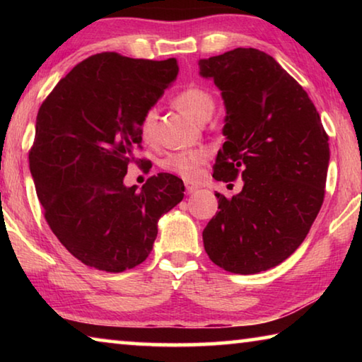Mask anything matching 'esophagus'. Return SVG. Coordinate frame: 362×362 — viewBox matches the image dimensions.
<instances>
[{
    "label": "esophagus",
    "mask_w": 362,
    "mask_h": 362,
    "mask_svg": "<svg viewBox=\"0 0 362 362\" xmlns=\"http://www.w3.org/2000/svg\"><path fill=\"white\" fill-rule=\"evenodd\" d=\"M185 188H187V193H188V194H193V193L196 192V189H198V187L193 185V183H189V182L185 183Z\"/></svg>",
    "instance_id": "esophagus-1"
}]
</instances>
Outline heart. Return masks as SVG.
I'll return each mask as SVG.
<instances>
[{
    "instance_id": "heart-1",
    "label": "heart",
    "mask_w": 362,
    "mask_h": 362,
    "mask_svg": "<svg viewBox=\"0 0 362 362\" xmlns=\"http://www.w3.org/2000/svg\"><path fill=\"white\" fill-rule=\"evenodd\" d=\"M175 107L185 113L188 118L194 121H201L207 113L214 112V99L209 93L201 88H187L175 95ZM156 110L151 108L146 112L142 121V136L145 140H151L155 137L156 127ZM207 151L206 150H192V151H179L173 153L164 161V168L170 173H175L183 179L193 180L201 173V166L206 163Z\"/></svg>"
}]
</instances>
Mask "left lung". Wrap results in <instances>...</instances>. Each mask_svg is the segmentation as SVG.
Listing matches in <instances>:
<instances>
[{
  "label": "left lung",
  "instance_id": "1",
  "mask_svg": "<svg viewBox=\"0 0 362 362\" xmlns=\"http://www.w3.org/2000/svg\"><path fill=\"white\" fill-rule=\"evenodd\" d=\"M225 105V144L214 179L241 175L203 231L209 259L236 274L279 265L303 243L324 199L329 137L302 86L268 54L236 47L199 60Z\"/></svg>",
  "mask_w": 362,
  "mask_h": 362
}]
</instances>
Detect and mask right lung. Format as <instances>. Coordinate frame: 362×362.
<instances>
[{
    "label": "right lung",
    "instance_id": "right-lung-1",
    "mask_svg": "<svg viewBox=\"0 0 362 362\" xmlns=\"http://www.w3.org/2000/svg\"><path fill=\"white\" fill-rule=\"evenodd\" d=\"M179 75L177 59L102 52L78 64L40 107L30 173L46 222L84 265L121 273L153 249L158 220L183 199L173 174L126 187L142 121Z\"/></svg>",
    "mask_w": 362,
    "mask_h": 362
}]
</instances>
